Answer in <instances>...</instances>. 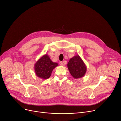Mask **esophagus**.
<instances>
[{
    "mask_svg": "<svg viewBox=\"0 0 121 121\" xmlns=\"http://www.w3.org/2000/svg\"><path fill=\"white\" fill-rule=\"evenodd\" d=\"M59 64H60V65L61 66H63L64 65V64H63V62H61L59 63Z\"/></svg>",
    "mask_w": 121,
    "mask_h": 121,
    "instance_id": "34e87169",
    "label": "esophagus"
}]
</instances>
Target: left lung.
Instances as JSON below:
<instances>
[{
  "label": "left lung",
  "instance_id": "1",
  "mask_svg": "<svg viewBox=\"0 0 121 121\" xmlns=\"http://www.w3.org/2000/svg\"><path fill=\"white\" fill-rule=\"evenodd\" d=\"M67 66L72 77L75 79L83 77L87 71V67L79 55L69 59Z\"/></svg>",
  "mask_w": 121,
  "mask_h": 121
}]
</instances>
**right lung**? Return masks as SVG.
I'll return each instance as SVG.
<instances>
[{
  "label": "right lung",
  "mask_w": 121,
  "mask_h": 121,
  "mask_svg": "<svg viewBox=\"0 0 121 121\" xmlns=\"http://www.w3.org/2000/svg\"><path fill=\"white\" fill-rule=\"evenodd\" d=\"M58 66L57 63L53 62L47 54L42 56L34 65L36 75L42 79H47L52 74L53 69Z\"/></svg>",
  "instance_id": "obj_1"
}]
</instances>
